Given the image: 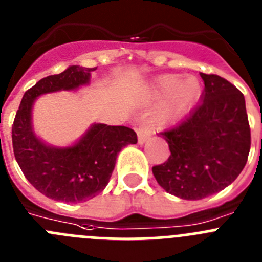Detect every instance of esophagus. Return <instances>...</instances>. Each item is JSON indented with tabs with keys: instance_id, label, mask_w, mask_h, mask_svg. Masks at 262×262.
<instances>
[{
	"instance_id": "34e87169",
	"label": "esophagus",
	"mask_w": 262,
	"mask_h": 262,
	"mask_svg": "<svg viewBox=\"0 0 262 262\" xmlns=\"http://www.w3.org/2000/svg\"><path fill=\"white\" fill-rule=\"evenodd\" d=\"M150 136H152V131H150L148 127H145V126L139 127V128H138V141H139V144L147 143V141L150 139Z\"/></svg>"
}]
</instances>
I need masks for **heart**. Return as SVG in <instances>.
<instances>
[{
	"label": "heart",
	"instance_id": "obj_1",
	"mask_svg": "<svg viewBox=\"0 0 262 262\" xmlns=\"http://www.w3.org/2000/svg\"><path fill=\"white\" fill-rule=\"evenodd\" d=\"M203 87L196 76L188 75L181 79L177 74H164L153 78L143 88L144 102L160 100L152 113L157 126H167L181 119L200 98Z\"/></svg>",
	"mask_w": 262,
	"mask_h": 262
}]
</instances>
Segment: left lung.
<instances>
[{"mask_svg": "<svg viewBox=\"0 0 262 262\" xmlns=\"http://www.w3.org/2000/svg\"><path fill=\"white\" fill-rule=\"evenodd\" d=\"M200 76L205 84L200 102L181 123L160 134L171 155L152 167L157 183L184 200H200L230 186L251 148L243 93L218 75Z\"/></svg>", "mask_w": 262, "mask_h": 262, "instance_id": "8db88e82", "label": "left lung"}]
</instances>
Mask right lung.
Segmentation results:
<instances>
[{"label": "right lung", "mask_w": 262, "mask_h": 262, "mask_svg": "<svg viewBox=\"0 0 262 262\" xmlns=\"http://www.w3.org/2000/svg\"><path fill=\"white\" fill-rule=\"evenodd\" d=\"M97 67L69 66L57 75L38 80L21 98L13 124L14 156L27 181L47 198L80 203L104 191L114 170L117 156L128 144L138 143L126 126L93 123L67 147H54L36 135L32 109L40 96L76 91L88 85Z\"/></svg>", "instance_id": "obj_1"}]
</instances>
